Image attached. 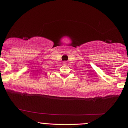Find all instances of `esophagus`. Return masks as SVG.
Masks as SVG:
<instances>
[{
    "mask_svg": "<svg viewBox=\"0 0 128 128\" xmlns=\"http://www.w3.org/2000/svg\"><path fill=\"white\" fill-rule=\"evenodd\" d=\"M63 64H67V62H63Z\"/></svg>",
    "mask_w": 128,
    "mask_h": 128,
    "instance_id": "34e87169",
    "label": "esophagus"
}]
</instances>
